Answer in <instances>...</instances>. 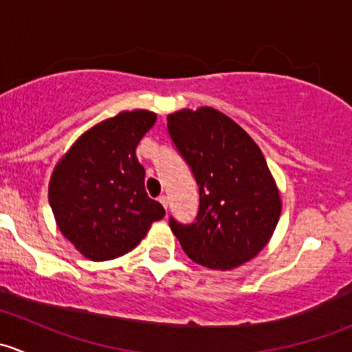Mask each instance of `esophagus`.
Instances as JSON below:
<instances>
[{
	"instance_id": "1",
	"label": "esophagus",
	"mask_w": 352,
	"mask_h": 352,
	"mask_svg": "<svg viewBox=\"0 0 352 352\" xmlns=\"http://www.w3.org/2000/svg\"><path fill=\"white\" fill-rule=\"evenodd\" d=\"M158 201L160 202H162V206H163V208H168V196H165V194H163V196H160L158 197Z\"/></svg>"
}]
</instances>
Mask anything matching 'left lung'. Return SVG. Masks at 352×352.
<instances>
[{"mask_svg":"<svg viewBox=\"0 0 352 352\" xmlns=\"http://www.w3.org/2000/svg\"><path fill=\"white\" fill-rule=\"evenodd\" d=\"M166 129L199 187L194 223L170 216L173 235L204 267H239L265 247L281 214L264 155L239 124L211 107L170 113Z\"/></svg>","mask_w":352,"mask_h":352,"instance_id":"left-lung-1","label":"left lung"}]
</instances>
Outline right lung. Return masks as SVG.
Segmentation results:
<instances>
[{"label": "right lung", "mask_w": 352, "mask_h": 352, "mask_svg": "<svg viewBox=\"0 0 352 352\" xmlns=\"http://www.w3.org/2000/svg\"><path fill=\"white\" fill-rule=\"evenodd\" d=\"M155 120L148 110L117 113L87 131L54 168L49 204L63 235L90 261L127 254L165 216L148 197L136 158Z\"/></svg>", "instance_id": "right-lung-1"}]
</instances>
